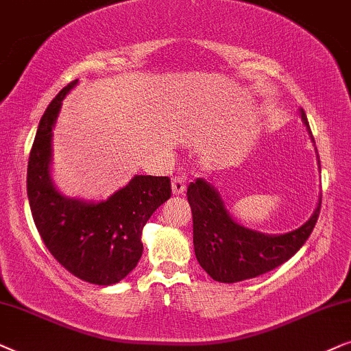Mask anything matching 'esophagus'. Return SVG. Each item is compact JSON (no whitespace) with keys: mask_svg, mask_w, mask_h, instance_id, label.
Here are the masks:
<instances>
[{"mask_svg":"<svg viewBox=\"0 0 351 351\" xmlns=\"http://www.w3.org/2000/svg\"><path fill=\"white\" fill-rule=\"evenodd\" d=\"M171 191L175 195H181L186 191V181L183 176H175L171 180Z\"/></svg>","mask_w":351,"mask_h":351,"instance_id":"34e87169","label":"esophagus"}]
</instances>
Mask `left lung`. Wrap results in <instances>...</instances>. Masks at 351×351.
Listing matches in <instances>:
<instances>
[{"instance_id": "obj_1", "label": "left lung", "mask_w": 351, "mask_h": 351, "mask_svg": "<svg viewBox=\"0 0 351 351\" xmlns=\"http://www.w3.org/2000/svg\"><path fill=\"white\" fill-rule=\"evenodd\" d=\"M300 117L311 134L303 109ZM188 200L193 210L195 258L210 278L228 284L268 273L295 255L310 237L321 210L319 199L310 219L300 228L284 234H265L237 223L224 207L218 189L204 178L189 184Z\"/></svg>"}]
</instances>
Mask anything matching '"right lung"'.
<instances>
[{
  "label": "right lung",
  "mask_w": 351,
  "mask_h": 351,
  "mask_svg": "<svg viewBox=\"0 0 351 351\" xmlns=\"http://www.w3.org/2000/svg\"><path fill=\"white\" fill-rule=\"evenodd\" d=\"M69 83L41 117L27 168V195L45 245L51 255L83 281L110 286L136 268L143 255L141 234L152 213L171 195L168 176L136 175L99 202L67 197L54 186L53 128Z\"/></svg>",
  "instance_id": "obj_1"
}]
</instances>
